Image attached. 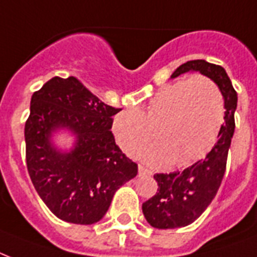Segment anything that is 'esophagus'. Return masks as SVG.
I'll list each match as a JSON object with an SVG mask.
<instances>
[{"label": "esophagus", "instance_id": "obj_1", "mask_svg": "<svg viewBox=\"0 0 257 257\" xmlns=\"http://www.w3.org/2000/svg\"><path fill=\"white\" fill-rule=\"evenodd\" d=\"M138 170H139V174H141V176H145V174H151L150 170L145 168V166H142V165H139Z\"/></svg>", "mask_w": 257, "mask_h": 257}]
</instances>
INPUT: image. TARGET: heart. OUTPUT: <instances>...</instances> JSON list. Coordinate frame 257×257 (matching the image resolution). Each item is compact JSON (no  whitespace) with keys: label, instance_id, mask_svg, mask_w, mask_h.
Returning <instances> with one entry per match:
<instances>
[{"label":"heart","instance_id":"heart-1","mask_svg":"<svg viewBox=\"0 0 257 257\" xmlns=\"http://www.w3.org/2000/svg\"><path fill=\"white\" fill-rule=\"evenodd\" d=\"M225 116L220 87L210 77L194 75L177 80L151 97L142 114L126 110L114 118L116 142L127 154H135L157 138L161 145L142 157L153 165L174 161L178 166L200 160L212 149Z\"/></svg>","mask_w":257,"mask_h":257}]
</instances>
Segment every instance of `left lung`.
<instances>
[{
  "mask_svg": "<svg viewBox=\"0 0 257 257\" xmlns=\"http://www.w3.org/2000/svg\"><path fill=\"white\" fill-rule=\"evenodd\" d=\"M189 71H198L220 87L225 103V122L220 128L217 142L204 160L197 161L182 172L157 173L158 190L142 204L147 222L158 229H173L196 221L216 196L226 169L230 141L234 133V110L237 92L225 69L205 60H190L180 65L172 77Z\"/></svg>",
  "mask_w": 257,
  "mask_h": 257,
  "instance_id": "left-lung-1",
  "label": "left lung"
}]
</instances>
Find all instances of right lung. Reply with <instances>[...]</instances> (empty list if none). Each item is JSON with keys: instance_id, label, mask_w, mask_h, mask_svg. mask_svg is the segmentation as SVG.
<instances>
[{"instance_id": "1", "label": "right lung", "mask_w": 257, "mask_h": 257, "mask_svg": "<svg viewBox=\"0 0 257 257\" xmlns=\"http://www.w3.org/2000/svg\"><path fill=\"white\" fill-rule=\"evenodd\" d=\"M120 108L95 96L79 79L55 76L32 95L25 122V157L33 186L56 217L89 225L110 208L115 192L138 173L111 133ZM77 134L75 149L60 153L49 141L56 128Z\"/></svg>"}]
</instances>
